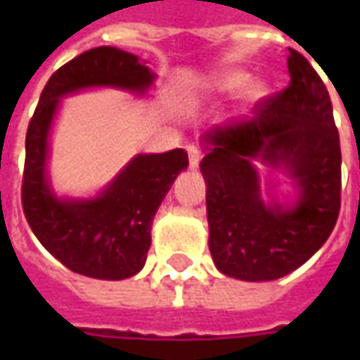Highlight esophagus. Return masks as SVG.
Segmentation results:
<instances>
[{"instance_id": "34e87169", "label": "esophagus", "mask_w": 360, "mask_h": 360, "mask_svg": "<svg viewBox=\"0 0 360 360\" xmlns=\"http://www.w3.org/2000/svg\"><path fill=\"white\" fill-rule=\"evenodd\" d=\"M187 152H188V165H191V169H196V167L200 165V160H202V150L198 148L196 144H188Z\"/></svg>"}]
</instances>
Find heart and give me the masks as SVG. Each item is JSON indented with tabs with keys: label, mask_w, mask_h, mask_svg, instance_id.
I'll return each instance as SVG.
<instances>
[{
	"label": "heart",
	"mask_w": 360,
	"mask_h": 360,
	"mask_svg": "<svg viewBox=\"0 0 360 360\" xmlns=\"http://www.w3.org/2000/svg\"><path fill=\"white\" fill-rule=\"evenodd\" d=\"M247 82H249V75L243 71H221L204 82V90L214 96H227L241 90ZM247 94L250 100H262L266 96V84L264 82H250Z\"/></svg>",
	"instance_id": "1"
}]
</instances>
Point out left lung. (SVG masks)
Returning <instances> with one entry per match:
<instances>
[{"instance_id":"1","label":"left lung","mask_w":360,"mask_h":360,"mask_svg":"<svg viewBox=\"0 0 360 360\" xmlns=\"http://www.w3.org/2000/svg\"><path fill=\"white\" fill-rule=\"evenodd\" d=\"M289 86L258 103L255 117L202 134L206 214L214 264L243 281L297 270L335 227L341 206V150L330 94L304 56L289 50ZM283 167L300 187L291 209L266 207L252 165Z\"/></svg>"}]
</instances>
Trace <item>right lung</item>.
<instances>
[{"mask_svg": "<svg viewBox=\"0 0 360 360\" xmlns=\"http://www.w3.org/2000/svg\"><path fill=\"white\" fill-rule=\"evenodd\" d=\"M156 75L136 56L100 46L51 75L27 131L22 210L38 241L71 271L96 279H125L142 270L150 227L173 181L188 165L183 148L139 154L96 198L53 195L46 175L48 136L59 98L90 86L146 92Z\"/></svg>", "mask_w": 360, "mask_h": 360, "instance_id": "add662e5", "label": "right lung"}]
</instances>
